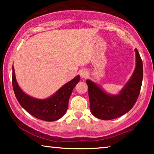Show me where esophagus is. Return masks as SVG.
I'll return each instance as SVG.
<instances>
[{
    "label": "esophagus",
    "instance_id": "esophagus-1",
    "mask_svg": "<svg viewBox=\"0 0 154 154\" xmlns=\"http://www.w3.org/2000/svg\"><path fill=\"white\" fill-rule=\"evenodd\" d=\"M88 75V73L86 70H82L81 71V76L82 79H86Z\"/></svg>",
    "mask_w": 154,
    "mask_h": 154
}]
</instances>
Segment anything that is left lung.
Masks as SVG:
<instances>
[{"mask_svg":"<svg viewBox=\"0 0 154 154\" xmlns=\"http://www.w3.org/2000/svg\"><path fill=\"white\" fill-rule=\"evenodd\" d=\"M135 50L136 66L130 77L119 94H109L88 79L90 108L92 114L102 120H112L125 114L137 102L143 79V64L138 50Z\"/></svg>","mask_w":154,"mask_h":154,"instance_id":"8db88e82","label":"left lung"}]
</instances>
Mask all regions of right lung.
Wrapping results in <instances>:
<instances>
[{"label":"right lung","mask_w":154,"mask_h":154,"mask_svg":"<svg viewBox=\"0 0 154 154\" xmlns=\"http://www.w3.org/2000/svg\"><path fill=\"white\" fill-rule=\"evenodd\" d=\"M80 78L79 75H77L50 97L40 100L22 91L17 82L14 69L12 66V87L17 100L29 113L45 121H57L65 114L68 109L69 97L73 88L79 82Z\"/></svg>","instance_id":"obj_1"}]
</instances>
